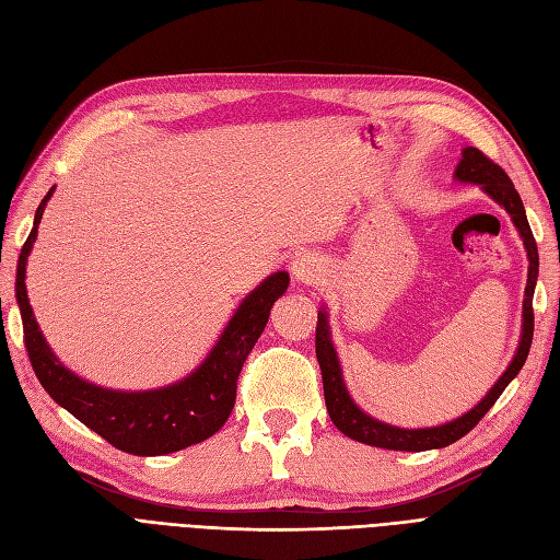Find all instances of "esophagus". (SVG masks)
<instances>
[{
	"label": "esophagus",
	"instance_id": "1",
	"mask_svg": "<svg viewBox=\"0 0 560 560\" xmlns=\"http://www.w3.org/2000/svg\"><path fill=\"white\" fill-rule=\"evenodd\" d=\"M292 278L303 284V287H313L317 284L322 278H325L327 273V266L325 261H322L317 254H311V252H303V254H296V257L292 259Z\"/></svg>",
	"mask_w": 560,
	"mask_h": 560
}]
</instances>
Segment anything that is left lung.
Instances as JSON below:
<instances>
[{
  "label": "left lung",
  "mask_w": 560,
  "mask_h": 560,
  "mask_svg": "<svg viewBox=\"0 0 560 560\" xmlns=\"http://www.w3.org/2000/svg\"><path fill=\"white\" fill-rule=\"evenodd\" d=\"M453 179L460 184L481 186V191L486 196H490L500 208H504V212L512 217V222L521 235L525 252H528V282H525L518 348L514 352L510 366L504 369V374L495 381V385L488 389L486 397L477 406H471V409L467 413H463L460 418L448 420V422H444V425H434V428H411V430L397 428V425H389V422H383L374 416H369L350 397L346 381H343V369H341V362H338V352L331 341L329 313L325 306H322L317 311L315 352H317V362L322 369V385H325L327 411H329V418L334 425L346 436L354 439V442H360V444L387 448V451H413V453L451 446L453 442H457V439H463L488 413L490 406H493L498 401V397L504 393V387L518 376V371L523 369L525 358H528V352H530L533 329H535L533 294H535L537 273H539V254H537V243L533 238V231L528 224V217H525L523 200L502 167L495 165L490 159H486L477 147L463 149V159L455 165Z\"/></svg>",
  "instance_id": "left-lung-1"
}]
</instances>
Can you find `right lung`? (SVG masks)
<instances>
[{"label": "right lung", "mask_w": 560, "mask_h": 560, "mask_svg": "<svg viewBox=\"0 0 560 560\" xmlns=\"http://www.w3.org/2000/svg\"><path fill=\"white\" fill-rule=\"evenodd\" d=\"M50 189L35 212V224L21 249L15 270V299L23 317L25 348L32 369L46 393L62 409L70 411L83 425L97 432L118 451L132 455H165L186 446L206 442L208 436L224 428L235 404V381L266 327L270 308L290 287L287 270L268 276L241 301L217 343L189 376L156 389H112L95 385L67 369L46 338L32 313L25 266L37 241V229L46 202L54 196Z\"/></svg>", "instance_id": "right-lung-1"}]
</instances>
